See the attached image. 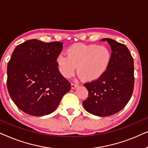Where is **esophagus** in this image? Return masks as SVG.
Here are the masks:
<instances>
[{"mask_svg": "<svg viewBox=\"0 0 148 148\" xmlns=\"http://www.w3.org/2000/svg\"><path fill=\"white\" fill-rule=\"evenodd\" d=\"M77 86V84H75V83H72L71 84V88L72 89H75Z\"/></svg>", "mask_w": 148, "mask_h": 148, "instance_id": "esophagus-1", "label": "esophagus"}]
</instances>
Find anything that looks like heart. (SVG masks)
I'll return each instance as SVG.
<instances>
[{
	"label": "heart",
	"instance_id": "heart-1",
	"mask_svg": "<svg viewBox=\"0 0 148 148\" xmlns=\"http://www.w3.org/2000/svg\"><path fill=\"white\" fill-rule=\"evenodd\" d=\"M67 55L60 53L56 57L58 70L64 77L69 78L77 73L86 82H94L103 76L111 62L108 48L96 44L77 43L68 48Z\"/></svg>",
	"mask_w": 148,
	"mask_h": 148
}]
</instances>
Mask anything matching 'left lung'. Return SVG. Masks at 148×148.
Masks as SVG:
<instances>
[{
  "mask_svg": "<svg viewBox=\"0 0 148 148\" xmlns=\"http://www.w3.org/2000/svg\"><path fill=\"white\" fill-rule=\"evenodd\" d=\"M102 40L110 46V64L99 79L84 84L88 97L83 105L91 114L108 116L122 110L131 98L134 88V63L125 44L110 38Z\"/></svg>",
  "mask_w": 148,
  "mask_h": 148,
  "instance_id": "8db88e82",
  "label": "left lung"
}]
</instances>
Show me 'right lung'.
Masks as SVG:
<instances>
[{"label":"right lung","instance_id":"obj_1","mask_svg":"<svg viewBox=\"0 0 148 148\" xmlns=\"http://www.w3.org/2000/svg\"><path fill=\"white\" fill-rule=\"evenodd\" d=\"M62 43L29 40L16 46L7 65V89L20 110L32 116L49 114L71 86L60 74L56 57Z\"/></svg>","mask_w":148,"mask_h":148}]
</instances>
